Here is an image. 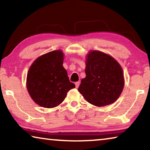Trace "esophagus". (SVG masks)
Wrapping results in <instances>:
<instances>
[{"label":"esophagus","instance_id":"esophagus-1","mask_svg":"<svg viewBox=\"0 0 150 150\" xmlns=\"http://www.w3.org/2000/svg\"><path fill=\"white\" fill-rule=\"evenodd\" d=\"M79 85H80L79 81H78V82H76L75 83V87H76V88H78L79 86Z\"/></svg>","mask_w":150,"mask_h":150}]
</instances>
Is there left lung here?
Returning <instances> with one entry per match:
<instances>
[{
    "instance_id": "8db88e82",
    "label": "left lung",
    "mask_w": 150,
    "mask_h": 150,
    "mask_svg": "<svg viewBox=\"0 0 150 150\" xmlns=\"http://www.w3.org/2000/svg\"><path fill=\"white\" fill-rule=\"evenodd\" d=\"M85 73L78 91L87 102L103 106L118 99L124 88V73L113 57L99 51H91L87 56Z\"/></svg>"
}]
</instances>
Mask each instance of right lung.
<instances>
[{
    "mask_svg": "<svg viewBox=\"0 0 150 150\" xmlns=\"http://www.w3.org/2000/svg\"><path fill=\"white\" fill-rule=\"evenodd\" d=\"M63 53L53 51L39 57L27 74L28 91L34 102L45 108L60 105L68 91L75 87L63 67Z\"/></svg>",
    "mask_w": 150,
    "mask_h": 150,
    "instance_id": "add662e5",
    "label": "right lung"
}]
</instances>
